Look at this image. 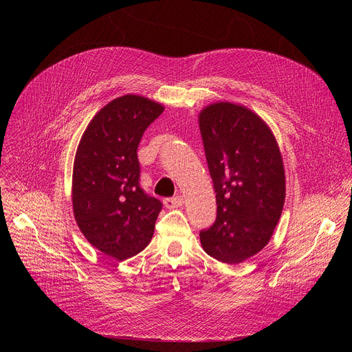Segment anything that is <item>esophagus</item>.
<instances>
[{"label":"esophagus","mask_w":352,"mask_h":352,"mask_svg":"<svg viewBox=\"0 0 352 352\" xmlns=\"http://www.w3.org/2000/svg\"><path fill=\"white\" fill-rule=\"evenodd\" d=\"M184 204V198L181 195H177V197H171V198H165L164 199V206L166 208H177V207H181Z\"/></svg>","instance_id":"obj_1"}]
</instances>
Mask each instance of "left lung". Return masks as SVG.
I'll list each match as a JSON object with an SVG mask.
<instances>
[{
    "instance_id": "obj_1",
    "label": "left lung",
    "mask_w": 352,
    "mask_h": 352,
    "mask_svg": "<svg viewBox=\"0 0 352 352\" xmlns=\"http://www.w3.org/2000/svg\"><path fill=\"white\" fill-rule=\"evenodd\" d=\"M199 129L217 192V218L199 232L201 245L221 263H243L268 244L283 212L280 148L260 117L231 102L202 109Z\"/></svg>"
}]
</instances>
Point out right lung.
<instances>
[{"label": "right lung", "mask_w": 352, "mask_h": 352, "mask_svg": "<svg viewBox=\"0 0 352 352\" xmlns=\"http://www.w3.org/2000/svg\"><path fill=\"white\" fill-rule=\"evenodd\" d=\"M164 107L140 96L107 104L88 124L72 173V207L88 241L117 260L151 241L161 201L140 184L137 150L145 129Z\"/></svg>", "instance_id": "obj_1"}]
</instances>
